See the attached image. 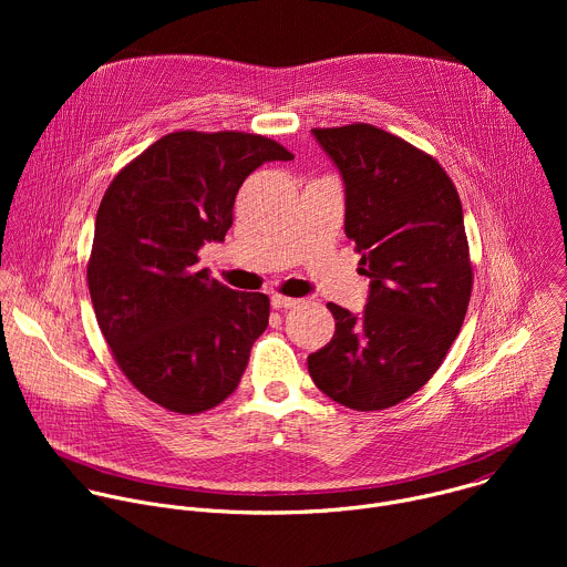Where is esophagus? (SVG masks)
Here are the masks:
<instances>
[{
  "label": "esophagus",
  "mask_w": 567,
  "mask_h": 567,
  "mask_svg": "<svg viewBox=\"0 0 567 567\" xmlns=\"http://www.w3.org/2000/svg\"><path fill=\"white\" fill-rule=\"evenodd\" d=\"M298 302H300L298 298H289V296H280V293L271 296V307L274 309H289V307H296Z\"/></svg>",
  "instance_id": "1"
}]
</instances>
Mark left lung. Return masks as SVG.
I'll use <instances>...</instances> for the list:
<instances>
[{
	"label": "left lung",
	"mask_w": 567,
	"mask_h": 567,
	"mask_svg": "<svg viewBox=\"0 0 567 567\" xmlns=\"http://www.w3.org/2000/svg\"><path fill=\"white\" fill-rule=\"evenodd\" d=\"M311 132L346 182V235L370 298L361 316L328 302L337 330L307 368L341 406L383 411L426 385L464 322L473 267L460 195L435 156L381 127Z\"/></svg>",
	"instance_id": "obj_1"
}]
</instances>
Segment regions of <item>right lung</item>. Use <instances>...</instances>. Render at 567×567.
Instances as JSON below:
<instances>
[{
	"instance_id": "obj_1",
	"label": "right lung",
	"mask_w": 567,
	"mask_h": 567,
	"mask_svg": "<svg viewBox=\"0 0 567 567\" xmlns=\"http://www.w3.org/2000/svg\"><path fill=\"white\" fill-rule=\"evenodd\" d=\"M247 132L161 136L107 186L87 285L99 328L127 381L173 413L210 411L237 388L269 326V296L235 291L199 269L221 241L239 186L265 161H291Z\"/></svg>"
}]
</instances>
